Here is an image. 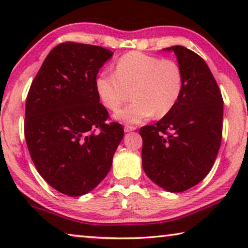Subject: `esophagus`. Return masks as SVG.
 Here are the masks:
<instances>
[{"mask_svg":"<svg viewBox=\"0 0 248 248\" xmlns=\"http://www.w3.org/2000/svg\"><path fill=\"white\" fill-rule=\"evenodd\" d=\"M137 128L134 127V125H124V132H130V131H133V130H136Z\"/></svg>","mask_w":248,"mask_h":248,"instance_id":"1","label":"esophagus"}]
</instances>
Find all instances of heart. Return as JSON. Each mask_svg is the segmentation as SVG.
I'll return each instance as SVG.
<instances>
[{
    "label": "heart",
    "instance_id": "b5f03b06",
    "mask_svg": "<svg viewBox=\"0 0 248 248\" xmlns=\"http://www.w3.org/2000/svg\"><path fill=\"white\" fill-rule=\"evenodd\" d=\"M95 90L102 104L112 111L121 107L131 92L132 103L115 117L127 124H139L173 110L183 94L184 73L173 60L131 51L117 60L115 72L98 74Z\"/></svg>",
    "mask_w": 248,
    "mask_h": 248
}]
</instances>
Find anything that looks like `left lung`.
I'll use <instances>...</instances> for the list:
<instances>
[{"instance_id":"8db88e82","label":"left lung","mask_w":248,"mask_h":248,"mask_svg":"<svg viewBox=\"0 0 248 248\" xmlns=\"http://www.w3.org/2000/svg\"><path fill=\"white\" fill-rule=\"evenodd\" d=\"M174 51L184 73V90L170 114L140 129L142 166L163 189L182 192L199 184L211 170L223 127V98L204 60L183 47Z\"/></svg>"}]
</instances>
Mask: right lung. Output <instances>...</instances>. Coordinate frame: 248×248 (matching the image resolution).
<instances>
[{
    "label": "right lung",
    "instance_id": "obj_1",
    "mask_svg": "<svg viewBox=\"0 0 248 248\" xmlns=\"http://www.w3.org/2000/svg\"><path fill=\"white\" fill-rule=\"evenodd\" d=\"M114 52L99 46L62 43L45 59L29 89L25 139L33 164L61 194L93 190L110 170L124 138L95 90L99 69Z\"/></svg>",
    "mask_w": 248,
    "mask_h": 248
}]
</instances>
